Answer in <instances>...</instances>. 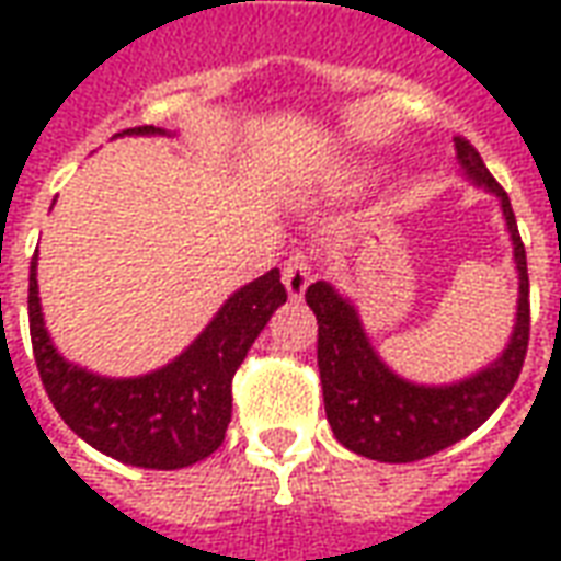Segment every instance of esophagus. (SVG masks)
I'll return each instance as SVG.
<instances>
[{"mask_svg":"<svg viewBox=\"0 0 561 561\" xmlns=\"http://www.w3.org/2000/svg\"><path fill=\"white\" fill-rule=\"evenodd\" d=\"M312 252L309 249H297L288 255L285 261V267H282V282H285V288L291 297H300V294L309 288V282H312Z\"/></svg>","mask_w":561,"mask_h":561,"instance_id":"1","label":"esophagus"}]
</instances>
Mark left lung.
I'll return each mask as SVG.
<instances>
[{
    "instance_id": "8db88e82",
    "label": "left lung",
    "mask_w": 561,
    "mask_h": 561,
    "mask_svg": "<svg viewBox=\"0 0 561 561\" xmlns=\"http://www.w3.org/2000/svg\"><path fill=\"white\" fill-rule=\"evenodd\" d=\"M457 156L471 180L486 185L502 201L519 270L517 328L493 366L450 388L409 385L369 348L354 306L345 304L328 282L306 288V304L318 318V373L333 435L348 450L378 462L426 459L474 433L514 390L529 348V270L511 197L466 138H457Z\"/></svg>"
}]
</instances>
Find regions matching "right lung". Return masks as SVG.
I'll return each instance as SVG.
<instances>
[{
	"label": "right lung",
	"instance_id": "1",
	"mask_svg": "<svg viewBox=\"0 0 561 561\" xmlns=\"http://www.w3.org/2000/svg\"><path fill=\"white\" fill-rule=\"evenodd\" d=\"M138 126L123 135H156ZM288 300L279 270L249 282L221 306L219 316L188 352L159 373L102 378L66 364L44 330L35 261L30 267V336L38 376L59 417L107 457L140 469H185L225 442L231 423V381L270 316Z\"/></svg>",
	"mask_w": 561,
	"mask_h": 561
}]
</instances>
